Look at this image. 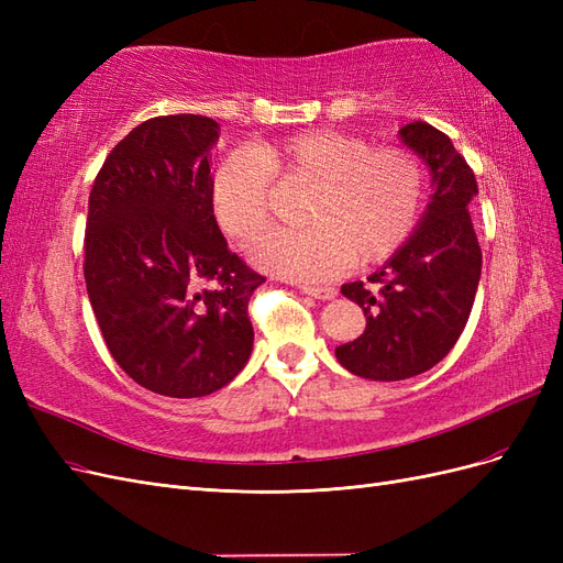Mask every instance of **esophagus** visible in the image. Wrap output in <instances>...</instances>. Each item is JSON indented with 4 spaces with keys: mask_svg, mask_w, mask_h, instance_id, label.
<instances>
[{
    "mask_svg": "<svg viewBox=\"0 0 563 563\" xmlns=\"http://www.w3.org/2000/svg\"><path fill=\"white\" fill-rule=\"evenodd\" d=\"M300 291L312 296V298H319V300H333L338 296L333 286H300Z\"/></svg>",
    "mask_w": 563,
    "mask_h": 563,
    "instance_id": "obj_1",
    "label": "esophagus"
}]
</instances>
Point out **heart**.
Segmentation results:
<instances>
[{"mask_svg": "<svg viewBox=\"0 0 563 563\" xmlns=\"http://www.w3.org/2000/svg\"><path fill=\"white\" fill-rule=\"evenodd\" d=\"M275 183L310 187L308 228L267 234L253 261L288 279L321 282L350 263H385L411 240L428 176L408 147H373L333 129L234 147L211 176V211L225 236L246 246L267 228Z\"/></svg>", "mask_w": 563, "mask_h": 563, "instance_id": "b5f03b06", "label": "heart"}]
</instances>
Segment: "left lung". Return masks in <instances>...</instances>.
Listing matches in <instances>:
<instances>
[{
	"instance_id": "left-lung-1",
	"label": "left lung",
	"mask_w": 563,
	"mask_h": 563,
	"mask_svg": "<svg viewBox=\"0 0 563 563\" xmlns=\"http://www.w3.org/2000/svg\"><path fill=\"white\" fill-rule=\"evenodd\" d=\"M401 141L430 166L434 195L418 230L364 282L343 284L364 310L366 331L335 347L338 362L368 380H406L451 352L470 319L482 249L470 216L479 192L465 157L428 122L406 124Z\"/></svg>"
}]
</instances>
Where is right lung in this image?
Segmentation results:
<instances>
[{"instance_id": "right-lung-1", "label": "right lung", "mask_w": 563, "mask_h": 563, "mask_svg": "<svg viewBox=\"0 0 563 563\" xmlns=\"http://www.w3.org/2000/svg\"><path fill=\"white\" fill-rule=\"evenodd\" d=\"M218 133L201 114L152 117L112 147L89 195L84 279L100 333L129 378L176 399L244 368L249 300L265 282L211 211Z\"/></svg>"}]
</instances>
